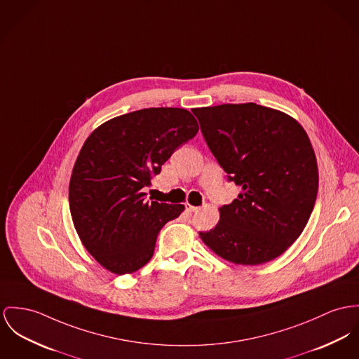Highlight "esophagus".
Here are the masks:
<instances>
[{
  "instance_id": "obj_1",
  "label": "esophagus",
  "mask_w": 359,
  "mask_h": 359,
  "mask_svg": "<svg viewBox=\"0 0 359 359\" xmlns=\"http://www.w3.org/2000/svg\"><path fill=\"white\" fill-rule=\"evenodd\" d=\"M186 210L190 212V213H194V212L199 210V208H198V206H193V205H190V203H186Z\"/></svg>"
}]
</instances>
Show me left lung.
<instances>
[{
  "label": "left lung",
  "mask_w": 359,
  "mask_h": 359,
  "mask_svg": "<svg viewBox=\"0 0 359 359\" xmlns=\"http://www.w3.org/2000/svg\"><path fill=\"white\" fill-rule=\"evenodd\" d=\"M193 113L228 180L242 189L220 208L217 225L199 232L202 242L238 265L275 259L299 238L317 198V160L304 127L252 102Z\"/></svg>",
  "instance_id": "left-lung-1"
}]
</instances>
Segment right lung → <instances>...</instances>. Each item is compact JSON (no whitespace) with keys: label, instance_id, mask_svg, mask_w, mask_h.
I'll return each mask as SVG.
<instances>
[{"label":"right lung","instance_id":"add662e5","mask_svg":"<svg viewBox=\"0 0 359 359\" xmlns=\"http://www.w3.org/2000/svg\"><path fill=\"white\" fill-rule=\"evenodd\" d=\"M199 127L182 108L117 116L86 139L69 180V210L83 246L116 275L133 273L153 257L157 235L183 205L144 199V187Z\"/></svg>","mask_w":359,"mask_h":359}]
</instances>
